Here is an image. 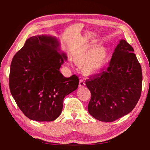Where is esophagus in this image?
<instances>
[{"instance_id": "obj_1", "label": "esophagus", "mask_w": 150, "mask_h": 150, "mask_svg": "<svg viewBox=\"0 0 150 150\" xmlns=\"http://www.w3.org/2000/svg\"><path fill=\"white\" fill-rule=\"evenodd\" d=\"M85 85H86V84H85V82H84L83 80H80V81H79V86L80 87V88H81V87H84Z\"/></svg>"}]
</instances>
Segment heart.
<instances>
[{
    "label": "heart",
    "instance_id": "1",
    "mask_svg": "<svg viewBox=\"0 0 150 150\" xmlns=\"http://www.w3.org/2000/svg\"><path fill=\"white\" fill-rule=\"evenodd\" d=\"M73 60L82 66V71L87 75L98 73L103 70L109 60L108 51L100 46L91 47L76 53Z\"/></svg>",
    "mask_w": 150,
    "mask_h": 150
}]
</instances>
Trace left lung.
Instances as JSON below:
<instances>
[{"label":"left lung","instance_id":"1","mask_svg":"<svg viewBox=\"0 0 150 150\" xmlns=\"http://www.w3.org/2000/svg\"><path fill=\"white\" fill-rule=\"evenodd\" d=\"M133 47L121 39L109 66L90 77L86 85L91 92L88 112L103 122H113L133 110L141 97L142 73Z\"/></svg>","mask_w":150,"mask_h":150}]
</instances>
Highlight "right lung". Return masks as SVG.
<instances>
[{"label":"right lung","mask_w":150,"mask_h":150,"mask_svg":"<svg viewBox=\"0 0 150 150\" xmlns=\"http://www.w3.org/2000/svg\"><path fill=\"white\" fill-rule=\"evenodd\" d=\"M55 37L27 39L13 58L9 89L17 106L31 120L53 121L60 115L65 96L76 90L79 78L64 77L60 68L66 60Z\"/></svg>","instance_id":"add662e5"}]
</instances>
